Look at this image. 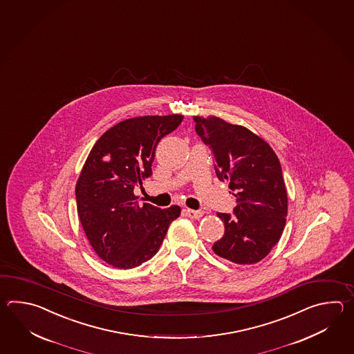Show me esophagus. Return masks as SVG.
Returning a JSON list of instances; mask_svg holds the SVG:
<instances>
[{
  "label": "esophagus",
  "mask_w": 354,
  "mask_h": 354,
  "mask_svg": "<svg viewBox=\"0 0 354 354\" xmlns=\"http://www.w3.org/2000/svg\"><path fill=\"white\" fill-rule=\"evenodd\" d=\"M186 214H187L188 216L191 218H200L203 215V211L189 210V209H187V210H186Z\"/></svg>",
  "instance_id": "34e87169"
}]
</instances>
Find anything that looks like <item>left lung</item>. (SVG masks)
I'll list each match as a JSON object with an SVG mask.
<instances>
[{
    "instance_id": "left-lung-1",
    "label": "left lung",
    "mask_w": 354,
    "mask_h": 354,
    "mask_svg": "<svg viewBox=\"0 0 354 354\" xmlns=\"http://www.w3.org/2000/svg\"><path fill=\"white\" fill-rule=\"evenodd\" d=\"M196 133L209 145L215 172L236 198L233 215L218 212L225 225L215 254L236 264L262 261L279 243L286 224L287 192L271 147L241 125L215 116L194 118Z\"/></svg>"
}]
</instances>
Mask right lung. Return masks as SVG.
Here are the masks:
<instances>
[{
	"mask_svg": "<svg viewBox=\"0 0 354 354\" xmlns=\"http://www.w3.org/2000/svg\"><path fill=\"white\" fill-rule=\"evenodd\" d=\"M182 120L174 113L121 121L91 149L75 185L77 211L92 248L106 263L130 270L149 261L180 216L177 205L163 210L151 203L139 206L134 188L151 177L157 145Z\"/></svg>",
	"mask_w": 354,
	"mask_h": 354,
	"instance_id": "obj_1",
	"label": "right lung"
}]
</instances>
